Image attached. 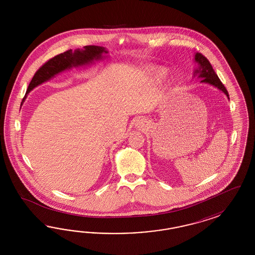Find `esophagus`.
I'll return each instance as SVG.
<instances>
[{
    "label": "esophagus",
    "instance_id": "34e87169",
    "mask_svg": "<svg viewBox=\"0 0 255 255\" xmlns=\"http://www.w3.org/2000/svg\"><path fill=\"white\" fill-rule=\"evenodd\" d=\"M137 125L140 126V127H142V126H143V123H142L141 121H137Z\"/></svg>",
    "mask_w": 255,
    "mask_h": 255
}]
</instances>
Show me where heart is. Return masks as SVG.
I'll return each mask as SVG.
<instances>
[{
    "label": "heart",
    "mask_w": 255,
    "mask_h": 255,
    "mask_svg": "<svg viewBox=\"0 0 255 255\" xmlns=\"http://www.w3.org/2000/svg\"><path fill=\"white\" fill-rule=\"evenodd\" d=\"M150 75L154 80H160V79H162V77H164L165 70L162 69V68H156V69L151 71Z\"/></svg>",
    "instance_id": "heart-1"
}]
</instances>
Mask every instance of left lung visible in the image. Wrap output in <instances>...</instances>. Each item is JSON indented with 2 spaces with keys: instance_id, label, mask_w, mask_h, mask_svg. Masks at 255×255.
<instances>
[{
  "instance_id": "obj_1",
  "label": "left lung",
  "mask_w": 255,
  "mask_h": 255,
  "mask_svg": "<svg viewBox=\"0 0 255 255\" xmlns=\"http://www.w3.org/2000/svg\"><path fill=\"white\" fill-rule=\"evenodd\" d=\"M195 62L199 63L198 70H195L196 74H199V77L203 78L201 82H207L209 84H212L217 88H219L221 91H223L227 97H229V94L227 90L225 89L224 84L220 80V78L217 76L215 71L212 68L209 60L201 53H196L195 55Z\"/></svg>"
}]
</instances>
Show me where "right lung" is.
<instances>
[{
    "label": "right lung",
    "mask_w": 255,
    "mask_h": 255,
    "mask_svg": "<svg viewBox=\"0 0 255 255\" xmlns=\"http://www.w3.org/2000/svg\"><path fill=\"white\" fill-rule=\"evenodd\" d=\"M103 53H108V51L102 46H85L84 49H77L75 51L69 49L63 53L49 59L35 72L22 102L26 99V95L30 93L34 87L50 79L58 73L72 66L83 65L93 62V60H100Z\"/></svg>",
    "instance_id": "1"
}]
</instances>
